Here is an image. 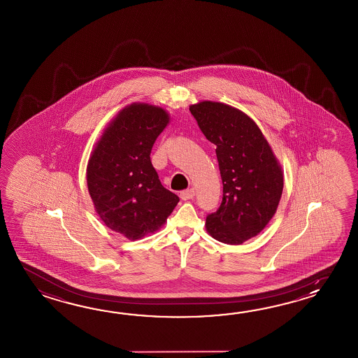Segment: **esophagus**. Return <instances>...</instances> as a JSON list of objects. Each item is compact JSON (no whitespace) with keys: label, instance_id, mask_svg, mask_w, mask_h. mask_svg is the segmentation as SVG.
Wrapping results in <instances>:
<instances>
[{"label":"esophagus","instance_id":"34e87169","mask_svg":"<svg viewBox=\"0 0 358 358\" xmlns=\"http://www.w3.org/2000/svg\"><path fill=\"white\" fill-rule=\"evenodd\" d=\"M194 194H196L194 188H190V189H185L180 192V198H182V201H188V199H192V198L194 197Z\"/></svg>","mask_w":358,"mask_h":358}]
</instances>
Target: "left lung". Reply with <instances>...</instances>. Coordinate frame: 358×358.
<instances>
[{
  "instance_id": "1",
  "label": "left lung",
  "mask_w": 358,
  "mask_h": 358,
  "mask_svg": "<svg viewBox=\"0 0 358 358\" xmlns=\"http://www.w3.org/2000/svg\"><path fill=\"white\" fill-rule=\"evenodd\" d=\"M205 137L216 145L222 201L206 229L221 243L242 244L273 219L282 197V168L256 122L234 107L203 101L189 107Z\"/></svg>"
}]
</instances>
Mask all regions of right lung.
<instances>
[{
    "label": "right lung",
    "instance_id": "1",
    "mask_svg": "<svg viewBox=\"0 0 358 358\" xmlns=\"http://www.w3.org/2000/svg\"><path fill=\"white\" fill-rule=\"evenodd\" d=\"M161 107L133 103L103 131L87 168L94 208L107 228L136 241L156 231L179 202L151 162L153 143L168 125Z\"/></svg>",
    "mask_w": 358,
    "mask_h": 358
}]
</instances>
